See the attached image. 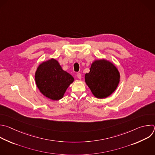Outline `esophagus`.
I'll use <instances>...</instances> for the list:
<instances>
[{"instance_id":"esophagus-1","label":"esophagus","mask_w":155,"mask_h":155,"mask_svg":"<svg viewBox=\"0 0 155 155\" xmlns=\"http://www.w3.org/2000/svg\"><path fill=\"white\" fill-rule=\"evenodd\" d=\"M77 77H78V78L81 79V74H80V73H77Z\"/></svg>"}]
</instances>
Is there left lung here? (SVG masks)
<instances>
[{"label":"left lung","mask_w":155,"mask_h":155,"mask_svg":"<svg viewBox=\"0 0 155 155\" xmlns=\"http://www.w3.org/2000/svg\"><path fill=\"white\" fill-rule=\"evenodd\" d=\"M120 75L117 68L105 60L94 61L90 72L85 75V81L95 97L104 98L117 88Z\"/></svg>","instance_id":"1"}]
</instances>
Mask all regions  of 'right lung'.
Wrapping results in <instances>:
<instances>
[{
  "instance_id": "right-lung-1",
  "label": "right lung",
  "mask_w": 155,
  "mask_h": 155,
  "mask_svg": "<svg viewBox=\"0 0 155 155\" xmlns=\"http://www.w3.org/2000/svg\"><path fill=\"white\" fill-rule=\"evenodd\" d=\"M35 81L40 92L54 100L63 98L73 77L63 71L58 62L51 59L41 64L35 74Z\"/></svg>"
}]
</instances>
